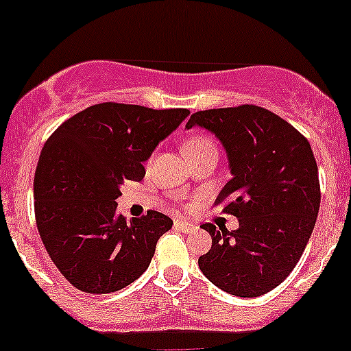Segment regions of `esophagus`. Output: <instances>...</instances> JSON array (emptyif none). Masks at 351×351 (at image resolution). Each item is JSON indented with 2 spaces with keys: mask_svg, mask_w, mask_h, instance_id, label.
<instances>
[{
  "mask_svg": "<svg viewBox=\"0 0 351 351\" xmlns=\"http://www.w3.org/2000/svg\"><path fill=\"white\" fill-rule=\"evenodd\" d=\"M173 226H176L178 230L184 232V234H191V232L197 230V226L190 225V223H188V221H182V219H176V223H173Z\"/></svg>",
  "mask_w": 351,
  "mask_h": 351,
  "instance_id": "1",
  "label": "esophagus"
}]
</instances>
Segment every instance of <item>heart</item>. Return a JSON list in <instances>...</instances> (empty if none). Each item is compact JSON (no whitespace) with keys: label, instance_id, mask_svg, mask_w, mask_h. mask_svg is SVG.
<instances>
[{"label":"heart","instance_id":"obj_1","mask_svg":"<svg viewBox=\"0 0 351 351\" xmlns=\"http://www.w3.org/2000/svg\"><path fill=\"white\" fill-rule=\"evenodd\" d=\"M209 145H213V142H210L209 138L202 137V135H193V137H190L188 141H186L184 153H186V151H195V149L209 147Z\"/></svg>","mask_w":351,"mask_h":351}]
</instances>
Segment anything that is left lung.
Segmentation results:
<instances>
[{"label":"left lung","mask_w":351,"mask_h":351,"mask_svg":"<svg viewBox=\"0 0 351 351\" xmlns=\"http://www.w3.org/2000/svg\"><path fill=\"white\" fill-rule=\"evenodd\" d=\"M221 142L232 179L216 204L239 219L228 232L202 225L213 239L198 258L207 280L235 297H260L287 280L299 262L320 209L311 145L287 121L255 105L193 114L186 128Z\"/></svg>","instance_id":"left-lung-1"}]
</instances>
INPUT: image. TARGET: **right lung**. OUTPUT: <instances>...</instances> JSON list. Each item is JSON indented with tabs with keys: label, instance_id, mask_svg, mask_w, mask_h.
Here are the masks:
<instances>
[{
	"label": "right lung",
	"instance_id": "add662e5",
	"mask_svg": "<svg viewBox=\"0 0 351 351\" xmlns=\"http://www.w3.org/2000/svg\"><path fill=\"white\" fill-rule=\"evenodd\" d=\"M186 108L100 104L64 121L40 154L33 182L42 243L61 274L86 293H110L138 280L172 219L117 213L125 181H142L151 158Z\"/></svg>",
	"mask_w": 351,
	"mask_h": 351
}]
</instances>
